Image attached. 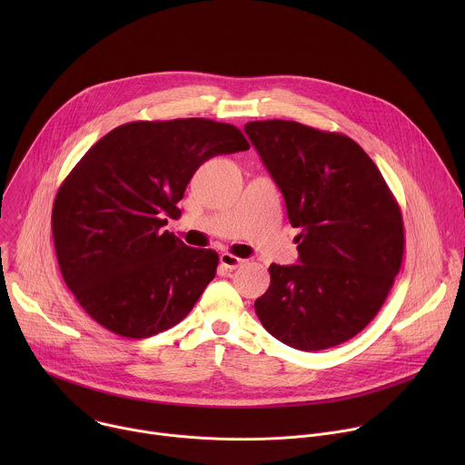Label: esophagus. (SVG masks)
<instances>
[{
	"mask_svg": "<svg viewBox=\"0 0 465 465\" xmlns=\"http://www.w3.org/2000/svg\"><path fill=\"white\" fill-rule=\"evenodd\" d=\"M242 262H244V259H241V257H237V255L230 253V252H224V253H221V264H223L224 269H230V271H233V269L241 267Z\"/></svg>",
	"mask_w": 465,
	"mask_h": 465,
	"instance_id": "esophagus-1",
	"label": "esophagus"
}]
</instances>
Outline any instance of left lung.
<instances>
[{
  "label": "left lung",
  "instance_id": "1",
  "mask_svg": "<svg viewBox=\"0 0 465 465\" xmlns=\"http://www.w3.org/2000/svg\"><path fill=\"white\" fill-rule=\"evenodd\" d=\"M300 233V264L272 262L255 312L272 337L302 350L339 346L375 318L400 274V204L351 138L296 121L244 124Z\"/></svg>",
  "mask_w": 465,
  "mask_h": 465
}]
</instances>
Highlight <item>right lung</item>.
Segmentation results:
<instances>
[{
	"label": "right lung",
	"mask_w": 465,
	"mask_h": 465,
	"mask_svg": "<svg viewBox=\"0 0 465 465\" xmlns=\"http://www.w3.org/2000/svg\"><path fill=\"white\" fill-rule=\"evenodd\" d=\"M248 149L237 126L187 117L124 123L81 158L58 187L51 228L62 278L97 323L147 339L189 314L219 253L163 226L198 167Z\"/></svg>",
	"instance_id": "add662e5"
}]
</instances>
